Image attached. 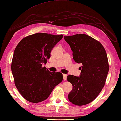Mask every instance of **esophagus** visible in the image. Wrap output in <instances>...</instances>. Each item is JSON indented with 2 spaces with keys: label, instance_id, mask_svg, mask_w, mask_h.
<instances>
[{
  "label": "esophagus",
  "instance_id": "esophagus-1",
  "mask_svg": "<svg viewBox=\"0 0 121 121\" xmlns=\"http://www.w3.org/2000/svg\"><path fill=\"white\" fill-rule=\"evenodd\" d=\"M63 79H64V80H66V78H67V75L65 74H63Z\"/></svg>",
  "mask_w": 121,
  "mask_h": 121
}]
</instances>
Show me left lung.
<instances>
[{
    "instance_id": "obj_1",
    "label": "left lung",
    "mask_w": 121,
    "mask_h": 121,
    "mask_svg": "<svg viewBox=\"0 0 121 121\" xmlns=\"http://www.w3.org/2000/svg\"><path fill=\"white\" fill-rule=\"evenodd\" d=\"M64 38L73 52L74 60L82 64L80 77H67L73 86L69 100L76 105H85L95 100L105 86L109 71L106 52L100 42L84 34Z\"/></svg>"
}]
</instances>
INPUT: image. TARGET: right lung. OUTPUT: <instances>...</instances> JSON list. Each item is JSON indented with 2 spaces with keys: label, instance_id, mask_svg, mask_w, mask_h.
<instances>
[{
  "label": "right lung",
  "instance_id": "add662e5",
  "mask_svg": "<svg viewBox=\"0 0 121 121\" xmlns=\"http://www.w3.org/2000/svg\"><path fill=\"white\" fill-rule=\"evenodd\" d=\"M62 38V35L38 33L24 38L17 45L11 69L16 87L26 100L38 103L46 100L62 81V73L51 72L42 66Z\"/></svg>",
  "mask_w": 121,
  "mask_h": 121
}]
</instances>
